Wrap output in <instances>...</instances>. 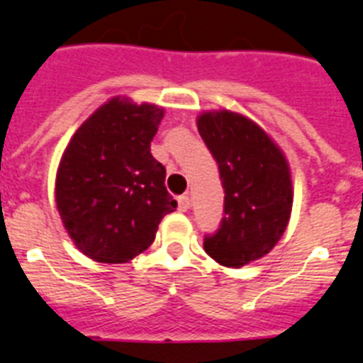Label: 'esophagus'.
<instances>
[{"label": "esophagus", "instance_id": "esophagus-1", "mask_svg": "<svg viewBox=\"0 0 363 363\" xmlns=\"http://www.w3.org/2000/svg\"><path fill=\"white\" fill-rule=\"evenodd\" d=\"M189 206H191V200H189L187 194H182V196H178V209H179V211H187Z\"/></svg>", "mask_w": 363, "mask_h": 363}]
</instances>
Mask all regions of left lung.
Segmentation results:
<instances>
[{
  "mask_svg": "<svg viewBox=\"0 0 363 363\" xmlns=\"http://www.w3.org/2000/svg\"><path fill=\"white\" fill-rule=\"evenodd\" d=\"M198 132L218 165L224 215L203 250L228 268H240L270 252L292 211V179L283 152L262 128L233 111H207Z\"/></svg>",
  "mask_w": 363,
  "mask_h": 363,
  "instance_id": "left-lung-1",
  "label": "left lung"
}]
</instances>
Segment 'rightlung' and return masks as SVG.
<instances>
[{
    "label": "right lung",
    "mask_w": 363,
    "mask_h": 363,
    "mask_svg": "<svg viewBox=\"0 0 363 363\" xmlns=\"http://www.w3.org/2000/svg\"><path fill=\"white\" fill-rule=\"evenodd\" d=\"M163 108L119 97L71 138L57 174V207L80 252L119 264L143 253L161 218L178 207L165 167L150 154Z\"/></svg>",
    "instance_id": "add662e5"
}]
</instances>
